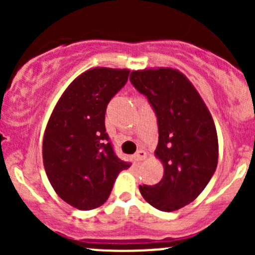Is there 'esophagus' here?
Wrapping results in <instances>:
<instances>
[{
	"label": "esophagus",
	"instance_id": "34e87169",
	"mask_svg": "<svg viewBox=\"0 0 255 255\" xmlns=\"http://www.w3.org/2000/svg\"><path fill=\"white\" fill-rule=\"evenodd\" d=\"M145 158H146V153L144 150H142V149H140V150H138L137 153L134 154V159L137 161H142Z\"/></svg>",
	"mask_w": 255,
	"mask_h": 255
}]
</instances>
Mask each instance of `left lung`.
<instances>
[{
    "label": "left lung",
    "mask_w": 255,
    "mask_h": 255,
    "mask_svg": "<svg viewBox=\"0 0 255 255\" xmlns=\"http://www.w3.org/2000/svg\"><path fill=\"white\" fill-rule=\"evenodd\" d=\"M129 80L155 113V154L164 165L163 179L153 186H139L140 194L164 212L179 210L201 194L217 168L218 140L212 116L180 71H132Z\"/></svg>",
    "instance_id": "obj_1"
}]
</instances>
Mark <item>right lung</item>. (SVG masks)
<instances>
[{
	"instance_id": "obj_1",
	"label": "right lung",
	"mask_w": 255,
	"mask_h": 255,
	"mask_svg": "<svg viewBox=\"0 0 255 255\" xmlns=\"http://www.w3.org/2000/svg\"><path fill=\"white\" fill-rule=\"evenodd\" d=\"M129 70L95 68L76 78L51 113L43 139V163L56 194L79 210L101 206L118 174L129 168L115 153L105 127L111 99Z\"/></svg>"
}]
</instances>
